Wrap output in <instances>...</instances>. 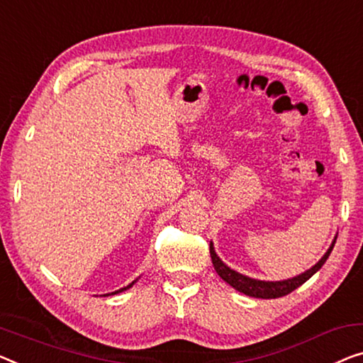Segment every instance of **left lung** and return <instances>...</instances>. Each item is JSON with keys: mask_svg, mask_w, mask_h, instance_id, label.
I'll return each mask as SVG.
<instances>
[{"mask_svg": "<svg viewBox=\"0 0 363 363\" xmlns=\"http://www.w3.org/2000/svg\"><path fill=\"white\" fill-rule=\"evenodd\" d=\"M336 240H337V236H334V240L331 242V246H329V250L324 252V256L315 264V266L305 270V272H301L300 275H295V277L285 279V280H275V282H269V280L251 279V277H247V275L236 272V270L228 267L218 257V254L215 252V247H213L212 241H210V256H212V262H213V267L216 270V274H218L226 284L233 286L235 290L241 291V294H245L247 296H254V298H264V300L280 298V296L289 295L290 291L298 289L300 285L305 284L308 279H311L313 275H315L318 270L323 267V264L326 262V259L329 257V254H331L334 245H336Z\"/></svg>", "mask_w": 363, "mask_h": 363, "instance_id": "1", "label": "left lung"}]
</instances>
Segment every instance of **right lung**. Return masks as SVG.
I'll return each mask as SVG.
<instances>
[{
  "label": "right lung",
  "instance_id": "1",
  "mask_svg": "<svg viewBox=\"0 0 363 363\" xmlns=\"http://www.w3.org/2000/svg\"><path fill=\"white\" fill-rule=\"evenodd\" d=\"M138 279H140V277H138ZM138 279H135L132 284H128L127 286H123V289H118V290H116V291H111V294H106V295H101V296H109V295H117V294H121V291H125V290H128V289H130V286H133V284H135V282H137V280H138Z\"/></svg>",
  "mask_w": 363,
  "mask_h": 363
}]
</instances>
